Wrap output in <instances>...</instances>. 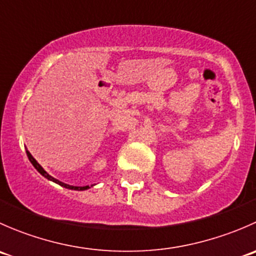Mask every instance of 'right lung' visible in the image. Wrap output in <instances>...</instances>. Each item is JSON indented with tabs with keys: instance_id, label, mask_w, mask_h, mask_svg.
I'll return each instance as SVG.
<instances>
[{
	"instance_id": "obj_1",
	"label": "right lung",
	"mask_w": 256,
	"mask_h": 256,
	"mask_svg": "<svg viewBox=\"0 0 256 256\" xmlns=\"http://www.w3.org/2000/svg\"><path fill=\"white\" fill-rule=\"evenodd\" d=\"M26 152H27L28 160H30V164H32L33 166H34V168L37 170V171L40 172V174H42L43 177H44V178H47V180H52V182L56 183V184L62 186V187H64V188H68V190H89L90 187H92V186H94V184H92V186H82V187H78V186H70V184H66V183L62 182V180H56V178L52 177L50 174H49L48 172L46 171V170L43 168V167L40 166V164H38L37 161H36V158H34V157L32 156V154H30V152L28 151V150H27V151H26Z\"/></svg>"
}]
</instances>
